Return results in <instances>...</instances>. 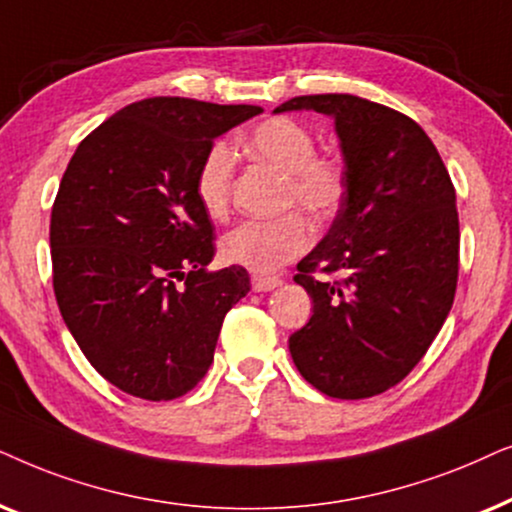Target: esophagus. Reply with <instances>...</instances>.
<instances>
[{
  "instance_id": "esophagus-1",
  "label": "esophagus",
  "mask_w": 512,
  "mask_h": 512,
  "mask_svg": "<svg viewBox=\"0 0 512 512\" xmlns=\"http://www.w3.org/2000/svg\"><path fill=\"white\" fill-rule=\"evenodd\" d=\"M283 281L278 276H252V290L255 292H269L281 285Z\"/></svg>"
}]
</instances>
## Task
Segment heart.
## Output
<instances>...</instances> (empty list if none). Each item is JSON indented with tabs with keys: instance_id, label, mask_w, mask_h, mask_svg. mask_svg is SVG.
Listing matches in <instances>:
<instances>
[{
	"instance_id": "1",
	"label": "heart",
	"mask_w": 512,
	"mask_h": 512,
	"mask_svg": "<svg viewBox=\"0 0 512 512\" xmlns=\"http://www.w3.org/2000/svg\"><path fill=\"white\" fill-rule=\"evenodd\" d=\"M243 147L264 163L285 173L283 206H302L316 220H327L346 196V166L342 156L316 152V138L302 121L271 117L245 133ZM234 152L227 142H213L203 154L194 177V192L203 213L220 220L229 213ZM311 245V227L292 210L276 220H245L222 236L220 250L229 264L257 274L281 269L302 257Z\"/></svg>"
}]
</instances>
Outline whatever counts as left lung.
<instances>
[{"mask_svg":"<svg viewBox=\"0 0 512 512\" xmlns=\"http://www.w3.org/2000/svg\"><path fill=\"white\" fill-rule=\"evenodd\" d=\"M288 109L330 114L346 166L335 222L297 264L313 313L290 335L292 360L330 398H372L414 370L454 304L452 177L424 128L398 109L349 93L299 95L276 112Z\"/></svg>","mask_w":512,"mask_h":512,"instance_id":"left-lung-1","label":"left lung"}]
</instances>
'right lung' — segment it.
Masks as SVG:
<instances>
[{
  "mask_svg": "<svg viewBox=\"0 0 512 512\" xmlns=\"http://www.w3.org/2000/svg\"><path fill=\"white\" fill-rule=\"evenodd\" d=\"M260 112L147 98L102 121L67 163L51 210L53 292L88 363L128 395L192 391L248 295L245 269H206L215 227L194 177L217 135Z\"/></svg>",
  "mask_w": 512,
  "mask_h": 512,
  "instance_id": "right-lung-1",
  "label": "right lung"
}]
</instances>
